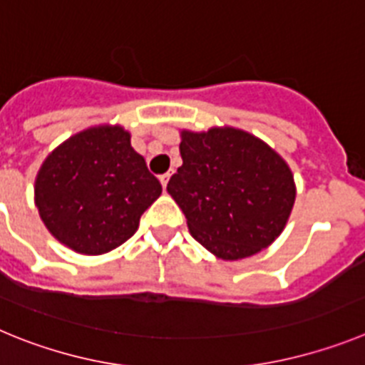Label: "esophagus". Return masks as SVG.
Returning a JSON list of instances; mask_svg holds the SVG:
<instances>
[{"label": "esophagus", "instance_id": "obj_1", "mask_svg": "<svg viewBox=\"0 0 365 365\" xmlns=\"http://www.w3.org/2000/svg\"><path fill=\"white\" fill-rule=\"evenodd\" d=\"M159 179H160V185H163V188L166 190V186H168V180H170V173H164V175H160Z\"/></svg>", "mask_w": 365, "mask_h": 365}]
</instances>
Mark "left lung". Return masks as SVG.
<instances>
[{
    "instance_id": "8db88e82",
    "label": "left lung",
    "mask_w": 365,
    "mask_h": 365,
    "mask_svg": "<svg viewBox=\"0 0 365 365\" xmlns=\"http://www.w3.org/2000/svg\"><path fill=\"white\" fill-rule=\"evenodd\" d=\"M182 166L168 193L208 252L243 259L272 245L291 217L294 175L282 155L248 131H180Z\"/></svg>"
}]
</instances>
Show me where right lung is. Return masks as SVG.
<instances>
[{"label":"right lung","instance_id":"add662e5","mask_svg":"<svg viewBox=\"0 0 365 365\" xmlns=\"http://www.w3.org/2000/svg\"><path fill=\"white\" fill-rule=\"evenodd\" d=\"M163 193L122 125H93L54 148L38 170L34 205L45 228L67 248L100 256L137 232Z\"/></svg>","mask_w":365,"mask_h":365}]
</instances>
